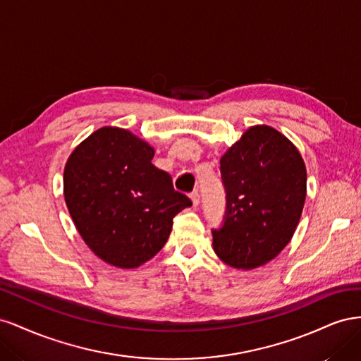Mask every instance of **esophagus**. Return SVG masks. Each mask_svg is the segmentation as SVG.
Returning <instances> with one entry per match:
<instances>
[{
    "label": "esophagus",
    "mask_w": 361,
    "mask_h": 361,
    "mask_svg": "<svg viewBox=\"0 0 361 361\" xmlns=\"http://www.w3.org/2000/svg\"><path fill=\"white\" fill-rule=\"evenodd\" d=\"M190 197H191V200H192V206L197 207L199 203H200V194H199V191H192V192L190 194Z\"/></svg>",
    "instance_id": "1"
}]
</instances>
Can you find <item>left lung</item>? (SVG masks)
<instances>
[{"instance_id": "left-lung-1", "label": "left lung", "mask_w": 361, "mask_h": 361, "mask_svg": "<svg viewBox=\"0 0 361 361\" xmlns=\"http://www.w3.org/2000/svg\"><path fill=\"white\" fill-rule=\"evenodd\" d=\"M226 191L223 224L212 228L224 264L253 269L274 259L298 226L305 200L304 161L271 126H253L220 161Z\"/></svg>"}]
</instances>
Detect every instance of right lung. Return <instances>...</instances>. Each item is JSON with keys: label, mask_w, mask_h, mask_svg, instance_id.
<instances>
[{"label": "right lung", "mask_w": 361, "mask_h": 361, "mask_svg": "<svg viewBox=\"0 0 361 361\" xmlns=\"http://www.w3.org/2000/svg\"><path fill=\"white\" fill-rule=\"evenodd\" d=\"M154 154L129 130L105 126L68 159L64 200L84 243L106 264H145L167 243L173 218L192 204L152 164Z\"/></svg>", "instance_id": "1"}]
</instances>
